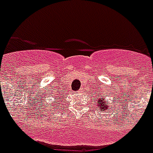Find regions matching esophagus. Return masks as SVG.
Masks as SVG:
<instances>
[{
    "instance_id": "esophagus-1",
    "label": "esophagus",
    "mask_w": 153,
    "mask_h": 153,
    "mask_svg": "<svg viewBox=\"0 0 153 153\" xmlns=\"http://www.w3.org/2000/svg\"><path fill=\"white\" fill-rule=\"evenodd\" d=\"M81 90H82V89H81Z\"/></svg>"
}]
</instances>
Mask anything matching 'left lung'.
<instances>
[{
    "label": "left lung",
    "instance_id": "left-lung-1",
    "mask_svg": "<svg viewBox=\"0 0 153 153\" xmlns=\"http://www.w3.org/2000/svg\"><path fill=\"white\" fill-rule=\"evenodd\" d=\"M99 101H100V100H99ZM105 100L102 99L101 100H100V102H102V103H99V105H100L99 108H102V111H103V110H105V109H107V108H106V107H107V105H105Z\"/></svg>",
    "mask_w": 153,
    "mask_h": 153
}]
</instances>
